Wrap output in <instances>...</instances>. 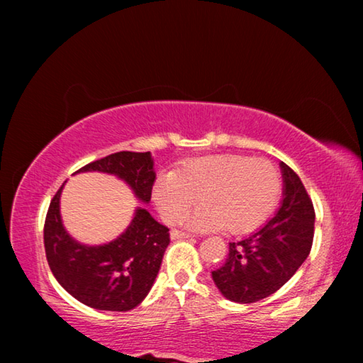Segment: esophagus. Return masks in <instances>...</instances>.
I'll list each match as a JSON object with an SVG mask.
<instances>
[{
	"instance_id": "1",
	"label": "esophagus",
	"mask_w": 363,
	"mask_h": 363,
	"mask_svg": "<svg viewBox=\"0 0 363 363\" xmlns=\"http://www.w3.org/2000/svg\"><path fill=\"white\" fill-rule=\"evenodd\" d=\"M189 237H192V235H190V233H187V232H182V230H177V229L171 230V238H173V240H181V238H189Z\"/></svg>"
}]
</instances>
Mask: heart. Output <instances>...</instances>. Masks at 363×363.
<instances>
[{
    "label": "heart",
    "mask_w": 363,
    "mask_h": 363,
    "mask_svg": "<svg viewBox=\"0 0 363 363\" xmlns=\"http://www.w3.org/2000/svg\"><path fill=\"white\" fill-rule=\"evenodd\" d=\"M281 195V177L269 160L248 155L196 158L153 184L162 218L176 224L200 199L190 225L201 230L251 232L266 223Z\"/></svg>",
    "instance_id": "obj_1"
}]
</instances>
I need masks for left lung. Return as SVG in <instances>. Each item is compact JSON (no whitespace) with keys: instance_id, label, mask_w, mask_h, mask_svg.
Segmentation results:
<instances>
[{"instance_id":"8db88e82","label":"left lung","mask_w":363,"mask_h":363,"mask_svg":"<svg viewBox=\"0 0 363 363\" xmlns=\"http://www.w3.org/2000/svg\"><path fill=\"white\" fill-rule=\"evenodd\" d=\"M284 199L275 216L240 242L229 243L227 259L213 280L223 296L248 304L275 293L306 261L314 240L315 211L299 176L280 163Z\"/></svg>"}]
</instances>
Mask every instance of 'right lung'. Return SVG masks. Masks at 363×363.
Returning a JSON list of instances; mask_svg holds the SVG:
<instances>
[{"instance_id":"1","label":"right lung","mask_w":363,"mask_h":363,"mask_svg":"<svg viewBox=\"0 0 363 363\" xmlns=\"http://www.w3.org/2000/svg\"><path fill=\"white\" fill-rule=\"evenodd\" d=\"M99 171L120 177L136 199L149 203L155 182L150 152H116L77 173ZM57 190L45 220L46 259L54 277L79 303L97 311H131L149 294L169 245V229L145 208H136L128 229L115 240L89 247L69 235L60 219Z\"/></svg>"}]
</instances>
